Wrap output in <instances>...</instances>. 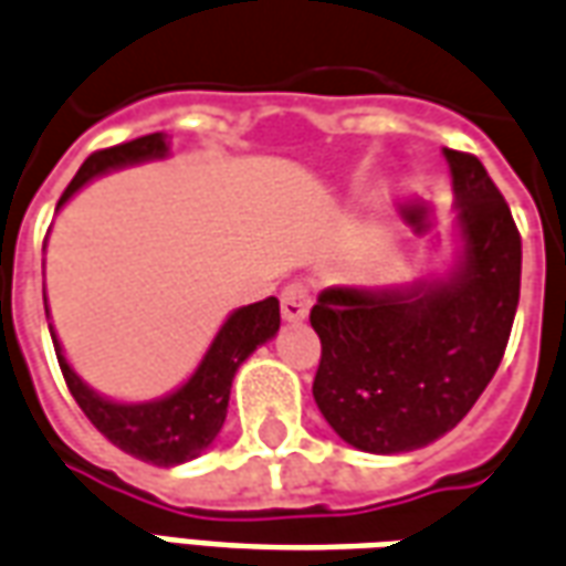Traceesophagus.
<instances>
[{
	"mask_svg": "<svg viewBox=\"0 0 566 566\" xmlns=\"http://www.w3.org/2000/svg\"><path fill=\"white\" fill-rule=\"evenodd\" d=\"M312 310V291L306 284H287L282 291V318L284 322H303Z\"/></svg>",
	"mask_w": 566,
	"mask_h": 566,
	"instance_id": "34e87169",
	"label": "esophagus"
}]
</instances>
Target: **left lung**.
Returning <instances> with one entry per match:
<instances>
[{
    "mask_svg": "<svg viewBox=\"0 0 566 566\" xmlns=\"http://www.w3.org/2000/svg\"><path fill=\"white\" fill-rule=\"evenodd\" d=\"M462 263L448 282L327 287L312 395L331 429L367 453H407L450 432L503 361L521 296V235L484 165L444 149Z\"/></svg>",
    "mask_w": 566,
    "mask_h": 566,
    "instance_id": "left-lung-1",
    "label": "left lung"
}]
</instances>
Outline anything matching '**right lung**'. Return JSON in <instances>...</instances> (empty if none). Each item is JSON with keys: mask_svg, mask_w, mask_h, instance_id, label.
<instances>
[{"mask_svg": "<svg viewBox=\"0 0 566 566\" xmlns=\"http://www.w3.org/2000/svg\"><path fill=\"white\" fill-rule=\"evenodd\" d=\"M165 153H168V144H165V134L159 132L91 153L76 177L70 180V187L63 189L57 208L78 187H85L91 177L113 171V168H125V165H137V161L161 159ZM279 324H282V312H279L275 296L235 310L217 331L214 343L205 352L196 374L177 392L165 395L159 401H144V405H118V401H109L104 395L88 389L78 379L76 370L66 365L51 324L49 331L63 379L76 398V405L82 407V413L94 422V429L137 460L153 462V465H180V462L196 460L201 450L211 448V441L227 420L229 389H232L235 370L256 346L275 337Z\"/></svg>", "mask_w": 566, "mask_h": 566, "instance_id": "obj_1", "label": "right lung"}]
</instances>
